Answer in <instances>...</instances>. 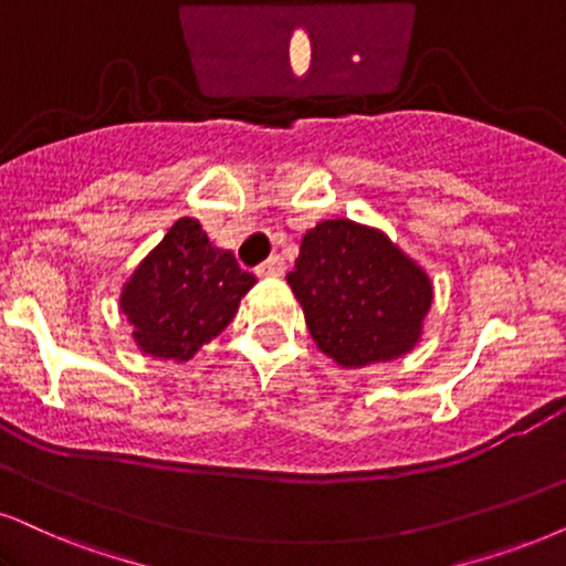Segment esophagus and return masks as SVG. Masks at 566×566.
<instances>
[{
  "instance_id": "34e87169",
  "label": "esophagus",
  "mask_w": 566,
  "mask_h": 566,
  "mask_svg": "<svg viewBox=\"0 0 566 566\" xmlns=\"http://www.w3.org/2000/svg\"><path fill=\"white\" fill-rule=\"evenodd\" d=\"M255 274L259 276H269V279H276L284 274V259L282 255H271L269 261H263L259 269H255Z\"/></svg>"
}]
</instances>
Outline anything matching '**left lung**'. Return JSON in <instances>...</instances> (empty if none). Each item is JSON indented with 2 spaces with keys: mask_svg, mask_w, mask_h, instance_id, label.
Segmentation results:
<instances>
[{
  "mask_svg": "<svg viewBox=\"0 0 566 566\" xmlns=\"http://www.w3.org/2000/svg\"><path fill=\"white\" fill-rule=\"evenodd\" d=\"M287 282L307 332L342 368L397 360L418 345L431 279L374 227L328 219L305 232Z\"/></svg>",
  "mask_w": 566,
  "mask_h": 566,
  "instance_id": "left-lung-1",
  "label": "left lung"
}]
</instances>
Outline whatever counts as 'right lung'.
<instances>
[{
	"label": "right lung",
	"mask_w": 566,
	"mask_h": 566,
	"mask_svg": "<svg viewBox=\"0 0 566 566\" xmlns=\"http://www.w3.org/2000/svg\"><path fill=\"white\" fill-rule=\"evenodd\" d=\"M255 276L209 242L198 219L171 224L123 287L119 307L140 353L185 363L224 332Z\"/></svg>",
	"instance_id": "obj_1"
}]
</instances>
